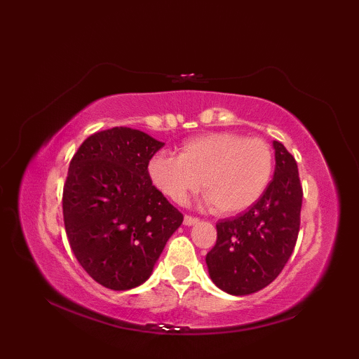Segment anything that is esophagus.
I'll list each match as a JSON object with an SVG mask.
<instances>
[{"mask_svg": "<svg viewBox=\"0 0 359 359\" xmlns=\"http://www.w3.org/2000/svg\"><path fill=\"white\" fill-rule=\"evenodd\" d=\"M197 222H199V219H197V217H194V216H189V215H187L185 217H184V224L185 225H194V224H197Z\"/></svg>", "mask_w": 359, "mask_h": 359, "instance_id": "esophagus-1", "label": "esophagus"}]
</instances>
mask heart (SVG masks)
Wrapping results in <instances>:
<instances>
[{
    "label": "heart",
    "instance_id": "1",
    "mask_svg": "<svg viewBox=\"0 0 359 359\" xmlns=\"http://www.w3.org/2000/svg\"><path fill=\"white\" fill-rule=\"evenodd\" d=\"M148 172L160 193L182 203L201 187L205 202L233 215L253 205L273 175V152L262 139L233 133H212L189 139L179 156L160 151L149 160Z\"/></svg>",
    "mask_w": 359,
    "mask_h": 359
}]
</instances>
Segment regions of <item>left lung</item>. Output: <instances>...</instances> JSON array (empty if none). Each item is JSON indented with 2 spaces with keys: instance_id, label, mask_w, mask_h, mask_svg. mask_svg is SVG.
I'll return each instance as SVG.
<instances>
[{
  "instance_id": "8db88e82",
  "label": "left lung",
  "mask_w": 359,
  "mask_h": 359,
  "mask_svg": "<svg viewBox=\"0 0 359 359\" xmlns=\"http://www.w3.org/2000/svg\"><path fill=\"white\" fill-rule=\"evenodd\" d=\"M273 148V180L243 215L219 220L216 245L205 259L211 280L234 296L256 293L276 279L299 233L302 187L296 160L280 142Z\"/></svg>"
}]
</instances>
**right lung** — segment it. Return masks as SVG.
<instances>
[{"mask_svg": "<svg viewBox=\"0 0 359 359\" xmlns=\"http://www.w3.org/2000/svg\"><path fill=\"white\" fill-rule=\"evenodd\" d=\"M165 143L116 126L80 144L63 188V219L75 257L106 288L143 284L184 215L152 185L148 165Z\"/></svg>", "mask_w": 359, "mask_h": 359, "instance_id": "add662e5", "label": "right lung"}]
</instances>
